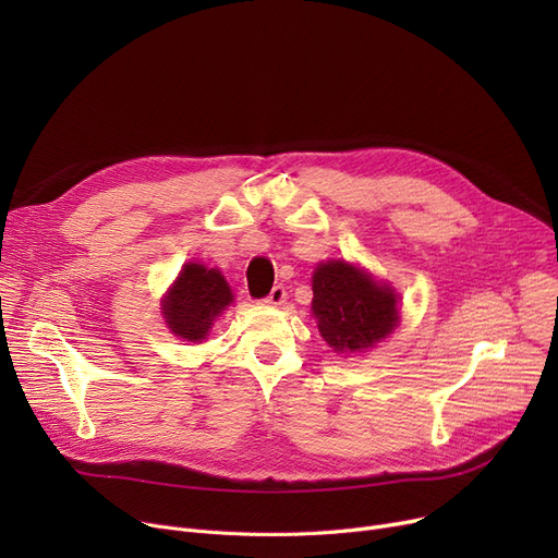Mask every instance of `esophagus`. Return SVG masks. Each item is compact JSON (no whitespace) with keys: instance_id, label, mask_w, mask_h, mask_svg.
<instances>
[{"instance_id":"obj_1","label":"esophagus","mask_w":558,"mask_h":558,"mask_svg":"<svg viewBox=\"0 0 558 558\" xmlns=\"http://www.w3.org/2000/svg\"><path fill=\"white\" fill-rule=\"evenodd\" d=\"M284 299H287L284 287H282V284H276V287L269 291V296L264 299V303H267V305H282Z\"/></svg>"}]
</instances>
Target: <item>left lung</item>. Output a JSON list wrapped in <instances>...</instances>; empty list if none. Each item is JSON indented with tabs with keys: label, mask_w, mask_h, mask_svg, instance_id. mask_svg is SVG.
Wrapping results in <instances>:
<instances>
[{
	"label": "left lung",
	"mask_w": 558,
	"mask_h": 558,
	"mask_svg": "<svg viewBox=\"0 0 558 558\" xmlns=\"http://www.w3.org/2000/svg\"><path fill=\"white\" fill-rule=\"evenodd\" d=\"M312 291L318 332L337 355H362L400 324L396 289L345 259L320 262Z\"/></svg>",
	"instance_id": "8db88e82"
}]
</instances>
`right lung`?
Segmentation results:
<instances>
[{"instance_id":"add662e5","label":"right lung","mask_w":558,"mask_h":558,"mask_svg":"<svg viewBox=\"0 0 558 558\" xmlns=\"http://www.w3.org/2000/svg\"><path fill=\"white\" fill-rule=\"evenodd\" d=\"M232 301V291L221 271L187 262L162 299V316L175 337L201 341Z\"/></svg>"}]
</instances>
